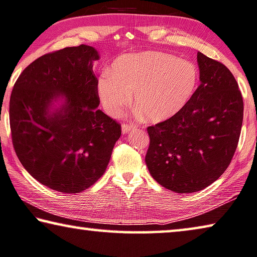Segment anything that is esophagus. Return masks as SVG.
Instances as JSON below:
<instances>
[{"mask_svg": "<svg viewBox=\"0 0 257 257\" xmlns=\"http://www.w3.org/2000/svg\"><path fill=\"white\" fill-rule=\"evenodd\" d=\"M133 128H136V124L122 123V132H123V133H129Z\"/></svg>", "mask_w": 257, "mask_h": 257, "instance_id": "esophagus-1", "label": "esophagus"}]
</instances>
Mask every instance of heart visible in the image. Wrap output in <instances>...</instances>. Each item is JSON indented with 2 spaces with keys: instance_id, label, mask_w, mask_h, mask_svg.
I'll return each mask as SVG.
<instances>
[{
  "instance_id": "heart-1",
  "label": "heart",
  "mask_w": 257,
  "mask_h": 257,
  "mask_svg": "<svg viewBox=\"0 0 257 257\" xmlns=\"http://www.w3.org/2000/svg\"><path fill=\"white\" fill-rule=\"evenodd\" d=\"M198 72L189 61L162 52L124 54L114 61L99 80L98 89L105 109L120 114L132 101L142 117L162 121L185 106L196 89Z\"/></svg>"
}]
</instances>
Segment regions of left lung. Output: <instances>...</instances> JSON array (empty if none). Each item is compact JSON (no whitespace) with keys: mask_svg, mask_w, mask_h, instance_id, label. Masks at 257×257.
<instances>
[{"mask_svg":"<svg viewBox=\"0 0 257 257\" xmlns=\"http://www.w3.org/2000/svg\"><path fill=\"white\" fill-rule=\"evenodd\" d=\"M200 80L173 116L148 127L145 163L157 182L175 193L204 189L226 171L239 143L243 100L238 82L219 61L198 52Z\"/></svg>","mask_w":257,"mask_h":257,"instance_id":"1","label":"left lung"}]
</instances>
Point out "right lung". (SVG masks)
Masks as SVG:
<instances>
[{"label": "right lung", "instance_id": "obj_1", "mask_svg": "<svg viewBox=\"0 0 257 257\" xmlns=\"http://www.w3.org/2000/svg\"><path fill=\"white\" fill-rule=\"evenodd\" d=\"M93 47L79 45L47 53L26 67L15 83L9 104L11 140L19 162L53 190L77 194L105 173L121 124L98 109ZM59 94L66 105L48 116Z\"/></svg>", "mask_w": 257, "mask_h": 257}]
</instances>
